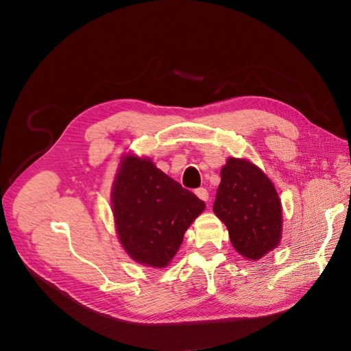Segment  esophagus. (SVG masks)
Instances as JSON below:
<instances>
[{"label":"esophagus","mask_w":351,"mask_h":351,"mask_svg":"<svg viewBox=\"0 0 351 351\" xmlns=\"http://www.w3.org/2000/svg\"><path fill=\"white\" fill-rule=\"evenodd\" d=\"M195 195L199 199H203V202H207V199H208V191H207L206 188H197L195 189Z\"/></svg>","instance_id":"esophagus-1"}]
</instances>
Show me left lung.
Instances as JSON below:
<instances>
[{
    "instance_id": "1",
    "label": "left lung",
    "mask_w": 351,
    "mask_h": 351,
    "mask_svg": "<svg viewBox=\"0 0 351 351\" xmlns=\"http://www.w3.org/2000/svg\"><path fill=\"white\" fill-rule=\"evenodd\" d=\"M220 176L213 212L226 225L237 252L258 260L281 239L282 210L276 189L245 160L229 158Z\"/></svg>"
}]
</instances>
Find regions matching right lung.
<instances>
[{
  "mask_svg": "<svg viewBox=\"0 0 351 351\" xmlns=\"http://www.w3.org/2000/svg\"><path fill=\"white\" fill-rule=\"evenodd\" d=\"M119 239L139 263L165 267L184 234L206 204L189 189L158 170L152 160L128 156L112 193Z\"/></svg>",
  "mask_w": 351,
  "mask_h": 351,
  "instance_id": "add662e5",
  "label": "right lung"
}]
</instances>
